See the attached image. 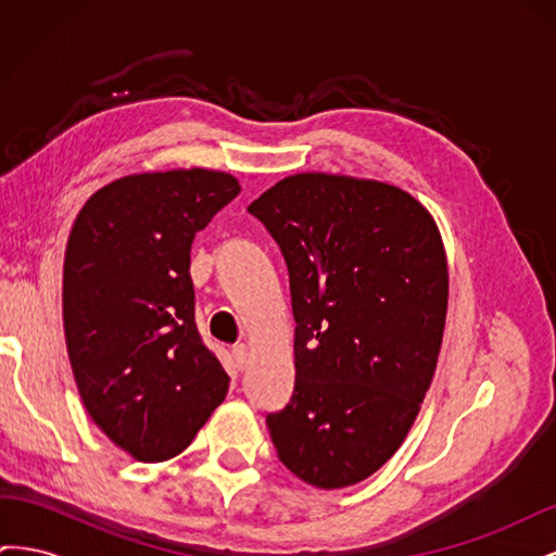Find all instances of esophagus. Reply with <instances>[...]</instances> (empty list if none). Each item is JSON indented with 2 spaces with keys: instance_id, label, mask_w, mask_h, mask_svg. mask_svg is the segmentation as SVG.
Returning a JSON list of instances; mask_svg holds the SVG:
<instances>
[{
  "instance_id": "esophagus-1",
  "label": "esophagus",
  "mask_w": 556,
  "mask_h": 556,
  "mask_svg": "<svg viewBox=\"0 0 556 556\" xmlns=\"http://www.w3.org/2000/svg\"><path fill=\"white\" fill-rule=\"evenodd\" d=\"M231 357H233V362H237V366H239V371H243V368L248 366V348L245 345H237L231 350Z\"/></svg>"
}]
</instances>
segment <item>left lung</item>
Here are the masks:
<instances>
[{"mask_svg": "<svg viewBox=\"0 0 556 556\" xmlns=\"http://www.w3.org/2000/svg\"><path fill=\"white\" fill-rule=\"evenodd\" d=\"M248 211L282 250L294 313V392L266 417L278 459L341 490L394 457L439 364L450 276L439 225L396 185L306 172Z\"/></svg>", "mask_w": 556, "mask_h": 556, "instance_id": "1", "label": "left lung"}]
</instances>
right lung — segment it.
Returning <instances> with one entry per match:
<instances>
[{
	"label": "right lung",
	"instance_id": "right-lung-1",
	"mask_svg": "<svg viewBox=\"0 0 556 556\" xmlns=\"http://www.w3.org/2000/svg\"><path fill=\"white\" fill-rule=\"evenodd\" d=\"M241 192L213 169L148 172L99 188L64 252L66 355L92 422L137 462L192 443L229 390L194 325L190 248Z\"/></svg>",
	"mask_w": 556,
	"mask_h": 556
}]
</instances>
